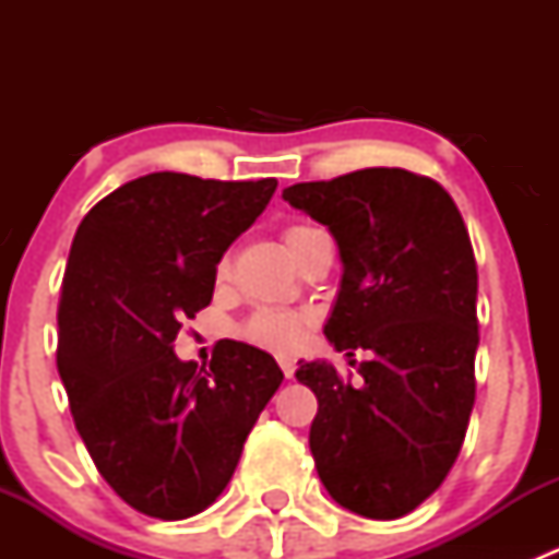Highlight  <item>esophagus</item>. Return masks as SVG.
Segmentation results:
<instances>
[{
	"label": "esophagus",
	"mask_w": 559,
	"mask_h": 559,
	"mask_svg": "<svg viewBox=\"0 0 559 559\" xmlns=\"http://www.w3.org/2000/svg\"><path fill=\"white\" fill-rule=\"evenodd\" d=\"M281 370H284L286 379H292V376H295V362H292L289 357H284L281 359Z\"/></svg>",
	"instance_id": "esophagus-1"
}]
</instances>
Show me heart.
<instances>
[{
    "label": "heart",
    "instance_id": "b5f03b06",
    "mask_svg": "<svg viewBox=\"0 0 559 559\" xmlns=\"http://www.w3.org/2000/svg\"><path fill=\"white\" fill-rule=\"evenodd\" d=\"M311 227H286L284 229V243L286 248H292L300 235H306ZM229 270L227 262L218 264V278H224ZM308 319L306 313L300 311H289V308H259L253 311L248 319L240 324V337L251 343V346L264 348V352H273V354H292L297 346L302 343L306 337Z\"/></svg>",
    "mask_w": 559,
    "mask_h": 559
}]
</instances>
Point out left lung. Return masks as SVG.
Wrapping results in <instances>:
<instances>
[{"instance_id": "1", "label": "left lung", "mask_w": 559, "mask_h": 559, "mask_svg": "<svg viewBox=\"0 0 559 559\" xmlns=\"http://www.w3.org/2000/svg\"><path fill=\"white\" fill-rule=\"evenodd\" d=\"M284 200L341 251L326 341L346 357L368 352L359 386L324 359L295 373L319 400L316 471L343 509L397 520L452 471L476 400L478 273L465 222L441 183L400 167L295 183Z\"/></svg>"}]
</instances>
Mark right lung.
I'll list each match as a JSON object with an SVG mask.
<instances>
[{
	"instance_id": "right-lung-1",
	"label": "right lung",
	"mask_w": 559,
	"mask_h": 559,
	"mask_svg": "<svg viewBox=\"0 0 559 559\" xmlns=\"http://www.w3.org/2000/svg\"><path fill=\"white\" fill-rule=\"evenodd\" d=\"M275 186L151 173L99 200L72 240L56 368L94 465L140 514L205 511L284 381L248 343L222 341L207 368L173 352L180 321L211 306L216 264Z\"/></svg>"
}]
</instances>
